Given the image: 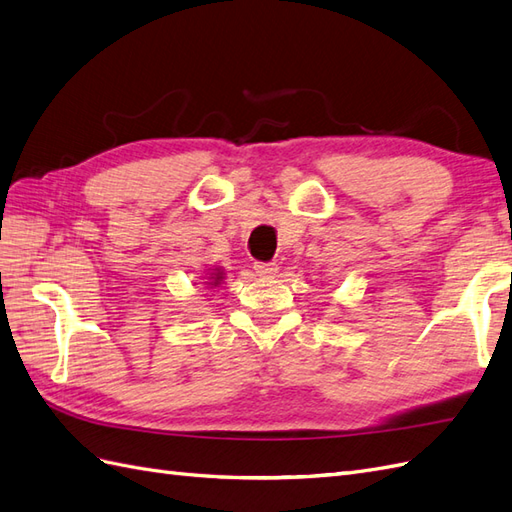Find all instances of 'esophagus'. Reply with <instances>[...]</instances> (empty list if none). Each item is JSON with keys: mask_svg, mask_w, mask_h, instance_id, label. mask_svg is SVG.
Segmentation results:
<instances>
[{"mask_svg": "<svg viewBox=\"0 0 512 512\" xmlns=\"http://www.w3.org/2000/svg\"><path fill=\"white\" fill-rule=\"evenodd\" d=\"M253 268H255L259 277H274V274H277V270H279V266L270 264V261H255Z\"/></svg>", "mask_w": 512, "mask_h": 512, "instance_id": "esophagus-1", "label": "esophagus"}]
</instances>
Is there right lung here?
<instances>
[{"instance_id":"add662e5","label":"right lung","mask_w":512,"mask_h":512,"mask_svg":"<svg viewBox=\"0 0 512 512\" xmlns=\"http://www.w3.org/2000/svg\"><path fill=\"white\" fill-rule=\"evenodd\" d=\"M222 279H225V272H222L220 268H216V272L209 274V279L205 281V285H212V287H218L222 283Z\"/></svg>"}]
</instances>
